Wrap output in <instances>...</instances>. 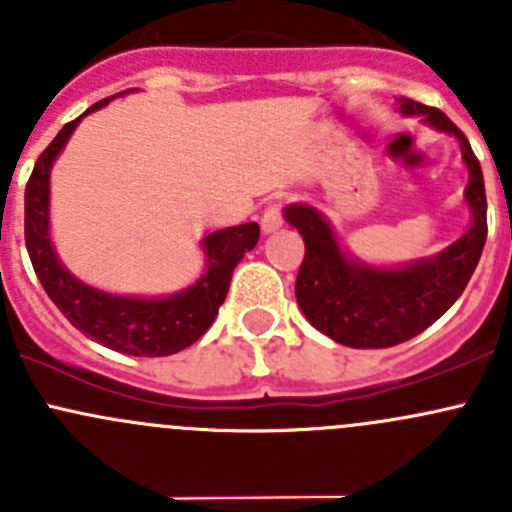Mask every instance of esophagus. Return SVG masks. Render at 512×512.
Listing matches in <instances>:
<instances>
[{"label":"esophagus","instance_id":"obj_1","mask_svg":"<svg viewBox=\"0 0 512 512\" xmlns=\"http://www.w3.org/2000/svg\"><path fill=\"white\" fill-rule=\"evenodd\" d=\"M282 223H285V205H282V200H275V203L267 205L265 213H262V230L275 232L280 230Z\"/></svg>","mask_w":512,"mask_h":512}]
</instances>
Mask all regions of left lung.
<instances>
[{
	"mask_svg": "<svg viewBox=\"0 0 512 512\" xmlns=\"http://www.w3.org/2000/svg\"><path fill=\"white\" fill-rule=\"evenodd\" d=\"M399 106L406 116H423L433 128L461 141L463 160L471 173L466 200L473 210V223L466 235L441 255L401 270H379L349 260L317 210L309 205H289L287 223L297 227L304 240V260L294 285L297 302L319 332L344 347L386 349L431 327L463 294L488 235L483 170L468 138L438 108L406 96L399 98Z\"/></svg>",
	"mask_w": 512,
	"mask_h": 512,
	"instance_id": "obj_1",
	"label": "left lung"
}]
</instances>
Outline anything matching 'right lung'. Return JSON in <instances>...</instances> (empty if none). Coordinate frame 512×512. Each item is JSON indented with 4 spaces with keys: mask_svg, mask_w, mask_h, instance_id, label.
<instances>
[{
    "mask_svg": "<svg viewBox=\"0 0 512 512\" xmlns=\"http://www.w3.org/2000/svg\"><path fill=\"white\" fill-rule=\"evenodd\" d=\"M106 103L108 98H103L86 113ZM84 116L74 118L56 133L54 141L36 158L29 175L27 193H24V240H27L29 260L51 302L89 339L113 352L131 356L175 354L198 342L215 322L237 262L260 240V225L245 223L210 232L203 240L208 272L193 287L173 297H116L79 282L64 270L49 240V170Z\"/></svg>",
    "mask_w": 512,
    "mask_h": 512,
    "instance_id": "right-lung-1",
    "label": "right lung"
}]
</instances>
